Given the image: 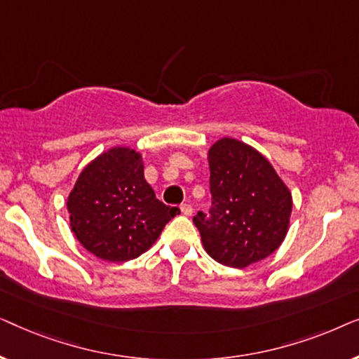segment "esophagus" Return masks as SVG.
<instances>
[{"instance_id": "34e87169", "label": "esophagus", "mask_w": 359, "mask_h": 359, "mask_svg": "<svg viewBox=\"0 0 359 359\" xmlns=\"http://www.w3.org/2000/svg\"><path fill=\"white\" fill-rule=\"evenodd\" d=\"M181 212H183L184 215L193 214V208H191V204H183V205H181Z\"/></svg>"}]
</instances>
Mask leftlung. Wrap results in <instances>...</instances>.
I'll return each instance as SVG.
<instances>
[{"label":"left lung","mask_w":359,"mask_h":359,"mask_svg":"<svg viewBox=\"0 0 359 359\" xmlns=\"http://www.w3.org/2000/svg\"><path fill=\"white\" fill-rule=\"evenodd\" d=\"M208 161L212 208L193 219L205 252L230 268L262 262L286 238L291 191L258 150L237 139H219Z\"/></svg>","instance_id":"obj_1"}]
</instances>
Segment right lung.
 <instances>
[{
  "mask_svg": "<svg viewBox=\"0 0 359 359\" xmlns=\"http://www.w3.org/2000/svg\"><path fill=\"white\" fill-rule=\"evenodd\" d=\"M67 209L78 242L111 263L140 257L180 214L155 198L142 155L130 147H112L88 163L68 194Z\"/></svg>",
  "mask_w": 359,
  "mask_h": 359,
  "instance_id": "add662e5",
  "label": "right lung"
}]
</instances>
